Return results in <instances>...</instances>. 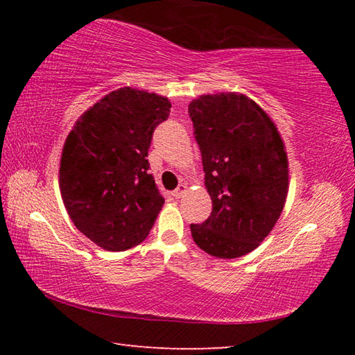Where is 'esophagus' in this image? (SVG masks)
Returning <instances> with one entry per match:
<instances>
[{
    "instance_id": "obj_1",
    "label": "esophagus",
    "mask_w": 355,
    "mask_h": 355,
    "mask_svg": "<svg viewBox=\"0 0 355 355\" xmlns=\"http://www.w3.org/2000/svg\"><path fill=\"white\" fill-rule=\"evenodd\" d=\"M184 191H186V184L184 183H182V184H178V188L172 192V196L175 197V199H180V197H182L183 194H184Z\"/></svg>"
}]
</instances>
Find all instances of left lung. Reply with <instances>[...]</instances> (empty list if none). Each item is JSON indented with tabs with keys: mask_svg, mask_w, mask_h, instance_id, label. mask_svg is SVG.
I'll list each match as a JSON object with an SVG mask.
<instances>
[{
	"mask_svg": "<svg viewBox=\"0 0 355 355\" xmlns=\"http://www.w3.org/2000/svg\"><path fill=\"white\" fill-rule=\"evenodd\" d=\"M188 111L213 202L209 218L191 224L192 239L213 257H243L260 245L284 211L285 144L271 117L243 94L200 95Z\"/></svg>",
	"mask_w": 355,
	"mask_h": 355,
	"instance_id": "obj_1",
	"label": "left lung"
}]
</instances>
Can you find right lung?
Listing matches in <instances>:
<instances>
[{"mask_svg":"<svg viewBox=\"0 0 355 355\" xmlns=\"http://www.w3.org/2000/svg\"><path fill=\"white\" fill-rule=\"evenodd\" d=\"M169 112L166 97L120 87L89 107L65 139L59 167L65 209L105 250L141 244L164 205L147 156Z\"/></svg>","mask_w":355,"mask_h":355,"instance_id":"obj_1","label":"right lung"}]
</instances>
